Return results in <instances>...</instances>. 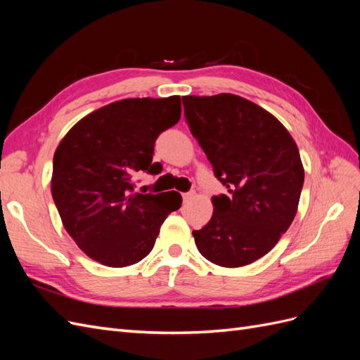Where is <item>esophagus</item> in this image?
I'll list each match as a JSON object with an SVG mask.
<instances>
[{
	"label": "esophagus",
	"instance_id": "34e87169",
	"mask_svg": "<svg viewBox=\"0 0 360 360\" xmlns=\"http://www.w3.org/2000/svg\"><path fill=\"white\" fill-rule=\"evenodd\" d=\"M195 195V192L193 191H191V192H184V193H181V197H183V201H189L192 197Z\"/></svg>",
	"mask_w": 360,
	"mask_h": 360
}]
</instances>
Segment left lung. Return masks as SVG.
<instances>
[{"instance_id":"8db88e82","label":"left lung","mask_w":360,"mask_h":360,"mask_svg":"<svg viewBox=\"0 0 360 360\" xmlns=\"http://www.w3.org/2000/svg\"><path fill=\"white\" fill-rule=\"evenodd\" d=\"M184 117L230 197L192 231L204 258L222 267L254 263L274 249L297 212L304 171L288 130L240 96H184Z\"/></svg>"}]
</instances>
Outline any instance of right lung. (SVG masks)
Segmentation results:
<instances>
[{"label":"right lung","instance_id":"add662e5","mask_svg":"<svg viewBox=\"0 0 360 360\" xmlns=\"http://www.w3.org/2000/svg\"><path fill=\"white\" fill-rule=\"evenodd\" d=\"M180 115V96L117 101L85 115L58 144L52 198L66 231L97 263L126 267L146 258L163 221L180 209L176 191L135 189L141 171H162L151 162L155 143Z\"/></svg>","mask_w":360,"mask_h":360}]
</instances>
